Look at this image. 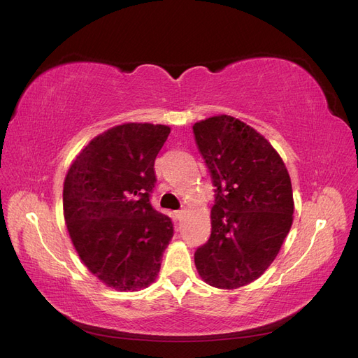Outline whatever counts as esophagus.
<instances>
[{"label": "esophagus", "instance_id": "obj_1", "mask_svg": "<svg viewBox=\"0 0 358 358\" xmlns=\"http://www.w3.org/2000/svg\"><path fill=\"white\" fill-rule=\"evenodd\" d=\"M183 214H185V210H178V211H176V217H178V219H182Z\"/></svg>", "mask_w": 358, "mask_h": 358}]
</instances>
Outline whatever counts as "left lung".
<instances>
[{
    "instance_id": "1",
    "label": "left lung",
    "mask_w": 358,
    "mask_h": 358,
    "mask_svg": "<svg viewBox=\"0 0 358 358\" xmlns=\"http://www.w3.org/2000/svg\"><path fill=\"white\" fill-rule=\"evenodd\" d=\"M192 129L216 187L211 235L195 266L211 287L236 289L264 273L289 234L291 178L270 142L239 119L219 114Z\"/></svg>"
}]
</instances>
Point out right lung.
I'll return each mask as SVG.
<instances>
[{"instance_id":"obj_1","label":"right lung","mask_w":358,"mask_h":358,"mask_svg":"<svg viewBox=\"0 0 358 358\" xmlns=\"http://www.w3.org/2000/svg\"><path fill=\"white\" fill-rule=\"evenodd\" d=\"M166 124L123 123L92 138L63 185L67 232L79 259L108 288L134 292L157 279L173 224L152 208L154 162Z\"/></svg>"}]
</instances>
